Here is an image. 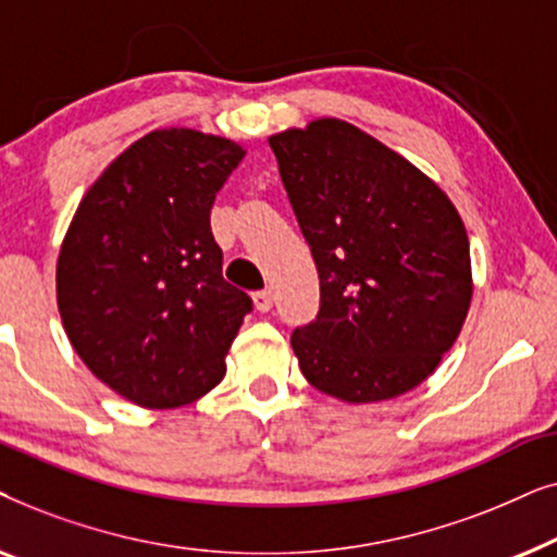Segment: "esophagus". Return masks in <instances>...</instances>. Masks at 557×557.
<instances>
[{
    "label": "esophagus",
    "instance_id": "obj_1",
    "mask_svg": "<svg viewBox=\"0 0 557 557\" xmlns=\"http://www.w3.org/2000/svg\"><path fill=\"white\" fill-rule=\"evenodd\" d=\"M253 304H256L258 311H271V307H273V292H271V288L256 292L253 294Z\"/></svg>",
    "mask_w": 557,
    "mask_h": 557
}]
</instances>
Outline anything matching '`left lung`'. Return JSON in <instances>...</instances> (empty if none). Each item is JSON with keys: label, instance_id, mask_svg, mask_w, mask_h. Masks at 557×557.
Wrapping results in <instances>:
<instances>
[{"label": "left lung", "instance_id": "8db88e82", "mask_svg": "<svg viewBox=\"0 0 557 557\" xmlns=\"http://www.w3.org/2000/svg\"><path fill=\"white\" fill-rule=\"evenodd\" d=\"M317 263V322L292 347L309 385L380 403L433 375L467 322L469 235L448 195L413 162L342 119L269 136Z\"/></svg>", "mask_w": 557, "mask_h": 557}]
</instances>
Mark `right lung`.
Here are the masks:
<instances>
[{
	"mask_svg": "<svg viewBox=\"0 0 557 557\" xmlns=\"http://www.w3.org/2000/svg\"><path fill=\"white\" fill-rule=\"evenodd\" d=\"M246 147L154 128L106 166L75 210L55 269L58 311L86 368L141 408L200 400L250 296L223 278L210 210Z\"/></svg>",
	"mask_w": 557,
	"mask_h": 557,
	"instance_id": "right-lung-1",
	"label": "right lung"
}]
</instances>
